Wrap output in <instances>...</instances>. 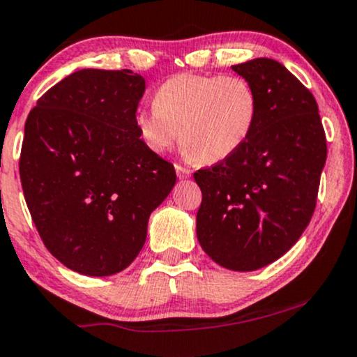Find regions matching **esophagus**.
I'll use <instances>...</instances> for the list:
<instances>
[{
    "label": "esophagus",
    "mask_w": 357,
    "mask_h": 357,
    "mask_svg": "<svg viewBox=\"0 0 357 357\" xmlns=\"http://www.w3.org/2000/svg\"><path fill=\"white\" fill-rule=\"evenodd\" d=\"M175 172H177V177H178L180 180L189 178V177H190V170H189V168L182 167V165H175Z\"/></svg>",
    "instance_id": "1"
}]
</instances>
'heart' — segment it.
I'll use <instances>...</instances> for the list:
<instances>
[{
	"label": "heart",
	"instance_id": "heart-1",
	"mask_svg": "<svg viewBox=\"0 0 357 357\" xmlns=\"http://www.w3.org/2000/svg\"><path fill=\"white\" fill-rule=\"evenodd\" d=\"M155 109L134 117L139 139L149 151L165 155L178 139L197 163H220L240 151L254 132L259 97L243 76L180 73L156 90Z\"/></svg>",
	"mask_w": 357,
	"mask_h": 357
}]
</instances>
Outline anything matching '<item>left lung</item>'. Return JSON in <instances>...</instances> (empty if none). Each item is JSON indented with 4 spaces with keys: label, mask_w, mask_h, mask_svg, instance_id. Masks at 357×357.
I'll use <instances>...</instances> for the list:
<instances>
[{
    "label": "left lung",
    "mask_w": 357,
    "mask_h": 357,
    "mask_svg": "<svg viewBox=\"0 0 357 357\" xmlns=\"http://www.w3.org/2000/svg\"><path fill=\"white\" fill-rule=\"evenodd\" d=\"M252 83L259 117L231 158L194 174L197 240L229 271H257L300 240L317 204L327 139L312 91L269 57L231 66Z\"/></svg>",
    "instance_id": "left-lung-1"
}]
</instances>
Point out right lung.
Segmentation results:
<instances>
[{
	"label": "right lung",
	"instance_id": "right-lung-1",
	"mask_svg": "<svg viewBox=\"0 0 357 357\" xmlns=\"http://www.w3.org/2000/svg\"><path fill=\"white\" fill-rule=\"evenodd\" d=\"M144 88L129 70H79L26 117L20 180L30 216L45 248L79 274L124 271L177 180L136 132Z\"/></svg>",
	"mask_w": 357,
	"mask_h": 357
}]
</instances>
